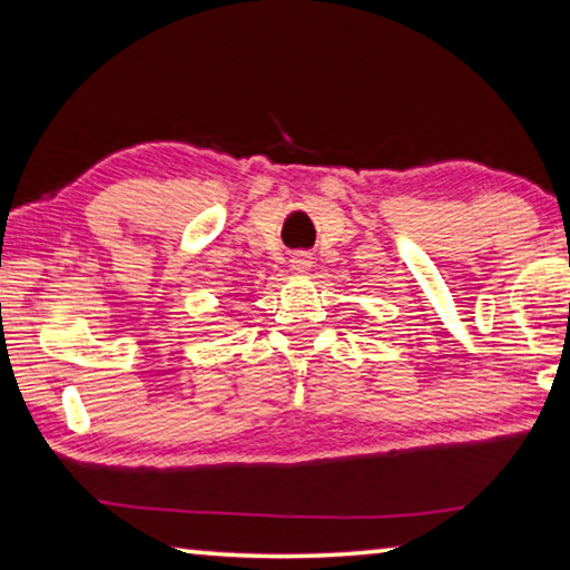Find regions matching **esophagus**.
Here are the masks:
<instances>
[{"instance_id":"obj_1","label":"esophagus","mask_w":570,"mask_h":570,"mask_svg":"<svg viewBox=\"0 0 570 570\" xmlns=\"http://www.w3.org/2000/svg\"><path fill=\"white\" fill-rule=\"evenodd\" d=\"M288 264H292V271H294V274H306V271L312 268L314 261H312L309 253L299 250V253H294L292 258H288Z\"/></svg>"}]
</instances>
